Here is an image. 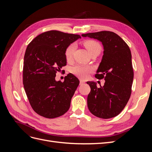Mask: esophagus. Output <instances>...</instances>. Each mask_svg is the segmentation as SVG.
<instances>
[{
    "instance_id": "obj_1",
    "label": "esophagus",
    "mask_w": 152,
    "mask_h": 152,
    "mask_svg": "<svg viewBox=\"0 0 152 152\" xmlns=\"http://www.w3.org/2000/svg\"><path fill=\"white\" fill-rule=\"evenodd\" d=\"M84 84H85V82L82 80H80V85H83Z\"/></svg>"
}]
</instances>
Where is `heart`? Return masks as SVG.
Wrapping results in <instances>:
<instances>
[{
	"mask_svg": "<svg viewBox=\"0 0 152 152\" xmlns=\"http://www.w3.org/2000/svg\"><path fill=\"white\" fill-rule=\"evenodd\" d=\"M84 45L85 48L87 49V51H88L89 54H91L93 53L99 52L100 53L101 49V45L98 42H96L93 40H86L84 42ZM76 48V45L75 44H71L68 45L66 48L65 54L66 60L70 61H71L73 54H74L75 50ZM92 68L89 66H85V65H77L72 68V72L75 75L77 76L78 77L81 78V79H84L87 77L89 73L92 71Z\"/></svg>",
	"mask_w": 152,
	"mask_h": 152,
	"instance_id": "obj_1",
	"label": "heart"
}]
</instances>
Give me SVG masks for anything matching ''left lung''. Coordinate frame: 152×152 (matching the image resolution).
Instances as JSON below:
<instances>
[{"label":"left lung","instance_id":"8db88e82","mask_svg":"<svg viewBox=\"0 0 152 152\" xmlns=\"http://www.w3.org/2000/svg\"><path fill=\"white\" fill-rule=\"evenodd\" d=\"M82 36L97 39L104 49L95 77L104 79V84L98 88L96 82H87L91 87L87 107L97 117L107 119L116 117L126 107L131 94L134 72L131 50L125 41L112 31H102Z\"/></svg>","mask_w":152,"mask_h":152}]
</instances>
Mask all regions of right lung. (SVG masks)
I'll return each instance as SVG.
<instances>
[{
  "label": "right lung",
  "mask_w": 152,
  "mask_h": 152,
  "mask_svg": "<svg viewBox=\"0 0 152 152\" xmlns=\"http://www.w3.org/2000/svg\"><path fill=\"white\" fill-rule=\"evenodd\" d=\"M80 38L79 35L50 30L37 36L27 46L23 83L31 107L40 115L56 118L70 108L79 80L72 73L63 82L56 81L55 77L66 65V48Z\"/></svg>",
  "instance_id": "obj_1"
}]
</instances>
